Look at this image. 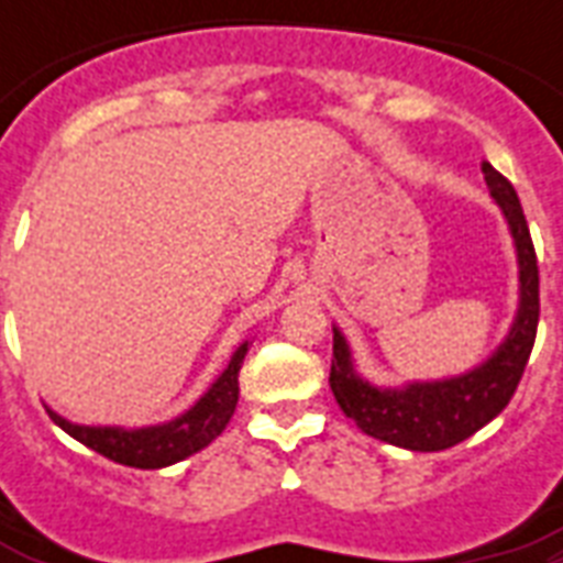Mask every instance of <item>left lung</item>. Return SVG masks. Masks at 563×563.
Wrapping results in <instances>:
<instances>
[{"label":"left lung","mask_w":563,"mask_h":563,"mask_svg":"<svg viewBox=\"0 0 563 563\" xmlns=\"http://www.w3.org/2000/svg\"><path fill=\"white\" fill-rule=\"evenodd\" d=\"M482 172L490 198L497 201L515 236L517 265H520V307L506 342L479 368L462 376L435 379V383H409L402 388H376L356 374L347 339L339 333V327H333L330 388L335 402L365 435L415 453H438L446 446L462 444L464 438H471L497 418L515 397L538 333L541 280H538V256H534L523 207L515 187L490 163H482Z\"/></svg>","instance_id":"8db88e82"}]
</instances>
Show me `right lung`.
<instances>
[{
    "instance_id": "1",
    "label": "right lung",
    "mask_w": 563,
    "mask_h": 563,
    "mask_svg": "<svg viewBox=\"0 0 563 563\" xmlns=\"http://www.w3.org/2000/svg\"><path fill=\"white\" fill-rule=\"evenodd\" d=\"M247 342L236 347L230 356L228 368L207 388L201 400L195 402L192 409L178 415L169 423H157V427H81L73 420L60 418L57 411L46 409L48 418L55 420L57 427L64 429L66 435L81 441L96 453L117 464L128 467H140V471H157V467H169L175 462H184L187 455L198 453L203 446L221 435V429L228 427L233 418L239 400V368L245 362Z\"/></svg>"
}]
</instances>
